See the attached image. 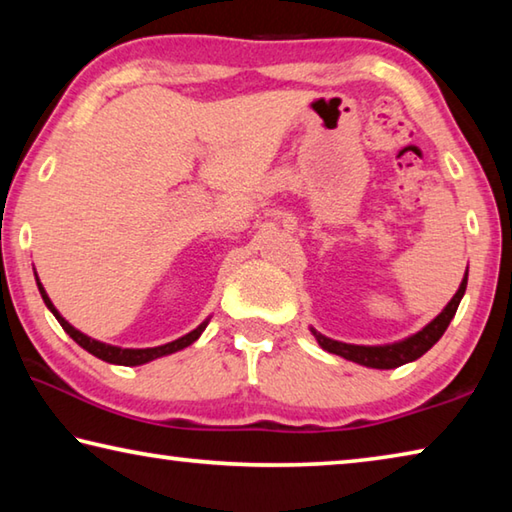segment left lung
I'll use <instances>...</instances> for the list:
<instances>
[{"label":"left lung","mask_w":512,"mask_h":512,"mask_svg":"<svg viewBox=\"0 0 512 512\" xmlns=\"http://www.w3.org/2000/svg\"><path fill=\"white\" fill-rule=\"evenodd\" d=\"M465 287H467V268L463 273L461 284H458L454 296L445 302V307L440 309L429 323H424L420 329H415L413 334L402 336V339L397 341L350 343V341H339V339H332V336H325L323 332H318L316 327H309V332L314 334V339L318 341L320 348L327 352L339 354V357L359 363V366H366V368L391 370L397 366H404V363L409 361L420 359L424 352L431 350L433 345L438 343V339L445 334L449 323H452L458 305H461V300L465 296Z\"/></svg>","instance_id":"obj_1"}]
</instances>
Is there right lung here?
<instances>
[{"label":"right lung","instance_id":"add662e5","mask_svg":"<svg viewBox=\"0 0 512 512\" xmlns=\"http://www.w3.org/2000/svg\"><path fill=\"white\" fill-rule=\"evenodd\" d=\"M36 282H38V289H40V296L45 300V305L49 307L51 314L56 316V320L60 323V327L65 329V332L72 336V339L81 345L83 350H88L94 357H99L108 363H117V366H142V363H149L153 359H160V357H167V354H173L178 350L187 348V345H192L198 336L203 334V329L210 323L212 316H207L203 323H198L194 329H189V332L180 334L178 339H171L167 343H158V345H121V343H108L103 339H94L88 332H83L76 325L69 323V320L60 314L58 307L51 302L49 293L42 287L40 277L36 273Z\"/></svg>","mask_w":512,"mask_h":512}]
</instances>
